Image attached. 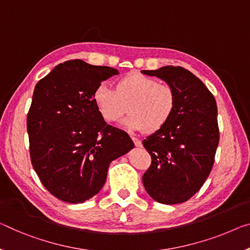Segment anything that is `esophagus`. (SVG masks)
<instances>
[{
  "label": "esophagus",
  "instance_id": "1",
  "mask_svg": "<svg viewBox=\"0 0 250 250\" xmlns=\"http://www.w3.org/2000/svg\"><path fill=\"white\" fill-rule=\"evenodd\" d=\"M132 140H133V142H134V144H135V146L136 147H142V142L138 140V138H136V137H132Z\"/></svg>",
  "mask_w": 250,
  "mask_h": 250
}]
</instances>
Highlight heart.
<instances>
[{
  "label": "heart",
  "mask_w": 250,
  "mask_h": 250,
  "mask_svg": "<svg viewBox=\"0 0 250 250\" xmlns=\"http://www.w3.org/2000/svg\"><path fill=\"white\" fill-rule=\"evenodd\" d=\"M94 101L107 123L117 122L126 112L129 116L122 123L130 130H160L171 120L176 105L173 88L156 79L130 74L118 80L116 90L108 83H99Z\"/></svg>",
  "instance_id": "1"
}]
</instances>
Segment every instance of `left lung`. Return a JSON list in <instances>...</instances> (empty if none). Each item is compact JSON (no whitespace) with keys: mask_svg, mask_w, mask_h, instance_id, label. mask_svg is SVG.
Returning <instances> with one entry per match:
<instances>
[{"mask_svg":"<svg viewBox=\"0 0 250 250\" xmlns=\"http://www.w3.org/2000/svg\"><path fill=\"white\" fill-rule=\"evenodd\" d=\"M173 88L176 105L167 124L143 141L152 164L143 175L149 197L163 205L189 200L212 168L219 143L217 104L197 76L182 67L142 70Z\"/></svg>","mask_w":250,"mask_h":250,"instance_id":"8db88e82","label":"left lung"}]
</instances>
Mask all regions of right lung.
Wrapping results in <instances>:
<instances>
[{
  "instance_id": "add662e5",
  "label": "right lung",
  "mask_w": 250,
  "mask_h": 250,
  "mask_svg": "<svg viewBox=\"0 0 250 250\" xmlns=\"http://www.w3.org/2000/svg\"><path fill=\"white\" fill-rule=\"evenodd\" d=\"M117 69L74 59L34 87L26 128L34 171L50 193L83 203L104 187L109 164L134 148L124 130L107 125L94 101L99 83Z\"/></svg>"
}]
</instances>
